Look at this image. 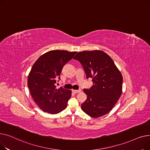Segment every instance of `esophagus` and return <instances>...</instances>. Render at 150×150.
Segmentation results:
<instances>
[{
    "label": "esophagus",
    "instance_id": "34e87169",
    "mask_svg": "<svg viewBox=\"0 0 150 150\" xmlns=\"http://www.w3.org/2000/svg\"><path fill=\"white\" fill-rule=\"evenodd\" d=\"M72 92L74 93H79L81 92V90H72Z\"/></svg>",
    "mask_w": 150,
    "mask_h": 150
}]
</instances>
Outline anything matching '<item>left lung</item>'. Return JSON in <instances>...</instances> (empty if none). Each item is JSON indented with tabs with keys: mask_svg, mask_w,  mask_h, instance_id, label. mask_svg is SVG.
I'll use <instances>...</instances> for the list:
<instances>
[{
	"mask_svg": "<svg viewBox=\"0 0 150 150\" xmlns=\"http://www.w3.org/2000/svg\"><path fill=\"white\" fill-rule=\"evenodd\" d=\"M74 59L80 62L87 79L92 78V87L83 89L87 99L81 109L93 118L108 114L122 95L121 72L112 58L101 50L80 52Z\"/></svg>",
	"mask_w": 150,
	"mask_h": 150,
	"instance_id": "1",
	"label": "left lung"
}]
</instances>
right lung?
I'll use <instances>...</instances> for the list:
<instances>
[{
	"label": "right lung",
	"mask_w": 150,
	"mask_h": 150,
	"mask_svg": "<svg viewBox=\"0 0 150 150\" xmlns=\"http://www.w3.org/2000/svg\"><path fill=\"white\" fill-rule=\"evenodd\" d=\"M76 52L51 50L39 57L34 63L28 76L31 96L39 108L45 112L54 114L64 110L72 96V91L55 83L60 79L61 70Z\"/></svg>",
	"instance_id": "add662e5"
}]
</instances>
